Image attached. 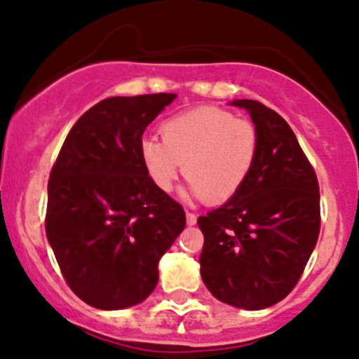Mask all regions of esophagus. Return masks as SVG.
<instances>
[{"label": "esophagus", "instance_id": "34e87169", "mask_svg": "<svg viewBox=\"0 0 359 359\" xmlns=\"http://www.w3.org/2000/svg\"><path fill=\"white\" fill-rule=\"evenodd\" d=\"M186 221L189 226L196 224V214H193V212H186Z\"/></svg>", "mask_w": 359, "mask_h": 359}]
</instances>
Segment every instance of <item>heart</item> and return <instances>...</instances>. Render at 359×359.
<instances>
[{"instance_id":"1","label":"heart","mask_w":359,"mask_h":359,"mask_svg":"<svg viewBox=\"0 0 359 359\" xmlns=\"http://www.w3.org/2000/svg\"><path fill=\"white\" fill-rule=\"evenodd\" d=\"M159 133L161 140L140 142L142 165L151 182L170 193L184 172L191 196L212 205L231 200L242 189L259 147L250 121L217 107L177 114L161 124Z\"/></svg>"}]
</instances>
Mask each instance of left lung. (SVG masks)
I'll use <instances>...</instances> for the list:
<instances>
[{
	"label": "left lung",
	"mask_w": 359,
	"mask_h": 359,
	"mask_svg": "<svg viewBox=\"0 0 359 359\" xmlns=\"http://www.w3.org/2000/svg\"><path fill=\"white\" fill-rule=\"evenodd\" d=\"M231 105L249 110L259 147L242 189L198 217L201 279L217 300L259 311L284 300L307 266L321 229L319 184L276 110L256 100Z\"/></svg>",
	"instance_id": "left-lung-1"
}]
</instances>
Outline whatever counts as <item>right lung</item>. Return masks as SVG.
Returning <instances> with one entry per match:
<instances>
[{"label":"right lung","mask_w":359,"mask_h":359,"mask_svg":"<svg viewBox=\"0 0 359 359\" xmlns=\"http://www.w3.org/2000/svg\"><path fill=\"white\" fill-rule=\"evenodd\" d=\"M177 95L114 96L69 130L48 179L45 231L69 290L103 311L144 302L186 226L140 158L145 128Z\"/></svg>","instance_id":"right-lung-1"}]
</instances>
